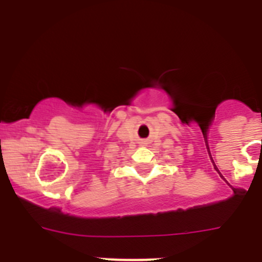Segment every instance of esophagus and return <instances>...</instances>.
I'll use <instances>...</instances> for the list:
<instances>
[{
	"mask_svg": "<svg viewBox=\"0 0 262 262\" xmlns=\"http://www.w3.org/2000/svg\"><path fill=\"white\" fill-rule=\"evenodd\" d=\"M142 144H143V145H145V144H147V142H145V140H143V142H142Z\"/></svg>",
	"mask_w": 262,
	"mask_h": 262,
	"instance_id": "obj_1",
	"label": "esophagus"
}]
</instances>
